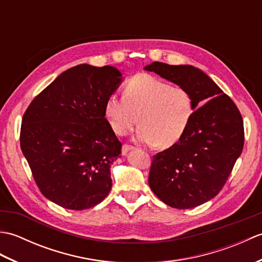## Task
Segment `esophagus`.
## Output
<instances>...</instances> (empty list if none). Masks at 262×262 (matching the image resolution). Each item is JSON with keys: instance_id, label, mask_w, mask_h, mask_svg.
<instances>
[{"instance_id": "obj_1", "label": "esophagus", "mask_w": 262, "mask_h": 262, "mask_svg": "<svg viewBox=\"0 0 262 262\" xmlns=\"http://www.w3.org/2000/svg\"><path fill=\"white\" fill-rule=\"evenodd\" d=\"M133 149H135L134 146L132 145H127V144H125V145H122V149H121V153L122 155H127V153L129 151H133Z\"/></svg>"}]
</instances>
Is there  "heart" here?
<instances>
[{"mask_svg":"<svg viewBox=\"0 0 262 262\" xmlns=\"http://www.w3.org/2000/svg\"><path fill=\"white\" fill-rule=\"evenodd\" d=\"M193 98L186 88L172 86L149 74H137L126 83L124 97L110 93L103 114L116 134L125 135L137 121L136 138L142 143L170 147L179 142L190 126Z\"/></svg>","mask_w":262,"mask_h":262,"instance_id":"heart-1","label":"heart"}]
</instances>
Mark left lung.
Returning a JSON list of instances; mask_svg holds the SVG:
<instances>
[{
  "mask_svg": "<svg viewBox=\"0 0 262 262\" xmlns=\"http://www.w3.org/2000/svg\"><path fill=\"white\" fill-rule=\"evenodd\" d=\"M144 70L186 88L194 104L192 121L181 140L154 155L148 185L170 207H197L222 190L242 153V116L231 98L192 65L153 62Z\"/></svg>",
  "mask_w": 262,
  "mask_h": 262,
  "instance_id": "obj_1",
  "label": "left lung"
}]
</instances>
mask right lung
Segmentation results:
<instances>
[{
  "mask_svg": "<svg viewBox=\"0 0 262 262\" xmlns=\"http://www.w3.org/2000/svg\"><path fill=\"white\" fill-rule=\"evenodd\" d=\"M124 80L114 66L76 65L32 100L22 118L20 146L41 193L64 208L100 204L111 190L110 166L121 143L103 104Z\"/></svg>",
  "mask_w": 262,
  "mask_h": 262,
  "instance_id": "add662e5",
  "label": "right lung"
}]
</instances>
